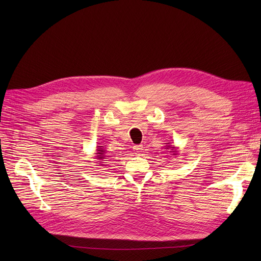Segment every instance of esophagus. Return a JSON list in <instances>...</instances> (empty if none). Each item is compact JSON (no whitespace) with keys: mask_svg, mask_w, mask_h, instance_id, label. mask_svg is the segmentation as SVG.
I'll list each match as a JSON object with an SVG mask.
<instances>
[{"mask_svg":"<svg viewBox=\"0 0 261 261\" xmlns=\"http://www.w3.org/2000/svg\"><path fill=\"white\" fill-rule=\"evenodd\" d=\"M133 150H134L135 153L140 154V153L143 151V145H135V146L133 147Z\"/></svg>","mask_w":261,"mask_h":261,"instance_id":"esophagus-1","label":"esophagus"}]
</instances>
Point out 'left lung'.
Segmentation results:
<instances>
[{"label":"left lung","instance_id":"obj_1","mask_svg":"<svg viewBox=\"0 0 261 261\" xmlns=\"http://www.w3.org/2000/svg\"><path fill=\"white\" fill-rule=\"evenodd\" d=\"M168 148H171L172 151H170V152H172L173 155H176V151H175V147H174V146H167V149H168Z\"/></svg>","mask_w":261,"mask_h":261}]
</instances>
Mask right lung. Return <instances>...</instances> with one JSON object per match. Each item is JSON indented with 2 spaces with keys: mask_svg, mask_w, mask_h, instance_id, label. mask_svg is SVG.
<instances>
[{
  "mask_svg": "<svg viewBox=\"0 0 261 261\" xmlns=\"http://www.w3.org/2000/svg\"><path fill=\"white\" fill-rule=\"evenodd\" d=\"M98 147H102V146H98ZM105 150L103 149H101V148H98L97 149V153H96V154H97V158H96V159H99V160H102V159H106V156H105Z\"/></svg>",
  "mask_w": 261,
  "mask_h": 261,
  "instance_id": "add662e5",
  "label": "right lung"
}]
</instances>
